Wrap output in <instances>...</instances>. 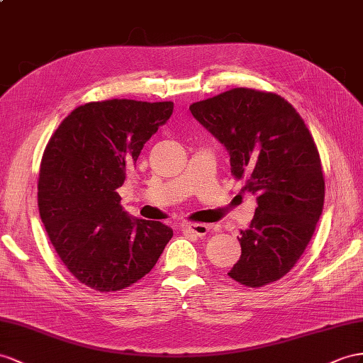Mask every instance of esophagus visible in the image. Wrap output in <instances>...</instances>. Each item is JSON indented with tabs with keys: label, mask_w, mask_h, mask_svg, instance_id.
<instances>
[{
	"label": "esophagus",
	"mask_w": 363,
	"mask_h": 363,
	"mask_svg": "<svg viewBox=\"0 0 363 363\" xmlns=\"http://www.w3.org/2000/svg\"><path fill=\"white\" fill-rule=\"evenodd\" d=\"M184 230H187L196 236H206L210 231V227L206 224H189V225H184Z\"/></svg>",
	"instance_id": "34e87169"
}]
</instances>
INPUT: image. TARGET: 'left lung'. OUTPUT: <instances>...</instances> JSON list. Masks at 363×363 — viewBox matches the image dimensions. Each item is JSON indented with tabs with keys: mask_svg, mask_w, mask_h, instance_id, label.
<instances>
[{
	"mask_svg": "<svg viewBox=\"0 0 363 363\" xmlns=\"http://www.w3.org/2000/svg\"><path fill=\"white\" fill-rule=\"evenodd\" d=\"M191 115L225 145L231 174L257 196L240 230V259L228 276L259 288L299 261L322 215L325 178L319 150L296 108L273 91L238 87L193 102Z\"/></svg>",
	"mask_w": 363,
	"mask_h": 363,
	"instance_id": "8db88e82",
	"label": "left lung"
}]
</instances>
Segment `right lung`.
<instances>
[{
	"label": "right lung",
	"mask_w": 363,
	"mask_h": 363,
	"mask_svg": "<svg viewBox=\"0 0 363 363\" xmlns=\"http://www.w3.org/2000/svg\"><path fill=\"white\" fill-rule=\"evenodd\" d=\"M173 102L93 101L62 119L43 153L38 208L50 242L78 281L99 293L124 290L160 259L173 230L130 219L118 189Z\"/></svg>",
	"instance_id": "right-lung-1"
}]
</instances>
